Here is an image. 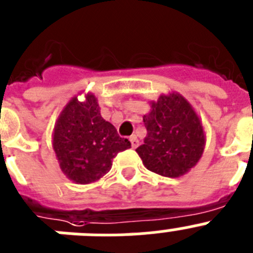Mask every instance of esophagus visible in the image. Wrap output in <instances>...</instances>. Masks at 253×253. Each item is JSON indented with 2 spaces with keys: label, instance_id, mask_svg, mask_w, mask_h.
I'll list each match as a JSON object with an SVG mask.
<instances>
[{
  "label": "esophagus",
  "instance_id": "1",
  "mask_svg": "<svg viewBox=\"0 0 253 253\" xmlns=\"http://www.w3.org/2000/svg\"><path fill=\"white\" fill-rule=\"evenodd\" d=\"M129 141H131V146H132V149H136L137 146H139V140H137V137H136L135 135L129 137Z\"/></svg>",
  "mask_w": 253,
  "mask_h": 253
}]
</instances>
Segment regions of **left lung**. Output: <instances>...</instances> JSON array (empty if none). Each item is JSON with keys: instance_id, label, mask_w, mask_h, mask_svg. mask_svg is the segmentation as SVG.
I'll return each mask as SVG.
<instances>
[{"instance_id": "left-lung-1", "label": "left lung", "mask_w": 253, "mask_h": 253, "mask_svg": "<svg viewBox=\"0 0 253 253\" xmlns=\"http://www.w3.org/2000/svg\"><path fill=\"white\" fill-rule=\"evenodd\" d=\"M145 114L148 135L136 149L142 163L157 174L177 178L199 163L205 149V131L199 116L179 93L162 94Z\"/></svg>"}]
</instances>
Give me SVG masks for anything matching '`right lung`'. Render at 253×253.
Instances as JSON below:
<instances>
[{"label":"right lung","mask_w":253,"mask_h":253,"mask_svg":"<svg viewBox=\"0 0 253 253\" xmlns=\"http://www.w3.org/2000/svg\"><path fill=\"white\" fill-rule=\"evenodd\" d=\"M52 146L63 174L75 183L87 184L107 174L113 158L131 148V142L118 136L100 116L95 95L86 93L83 102L74 96L60 113Z\"/></svg>","instance_id":"add662e5"}]
</instances>
